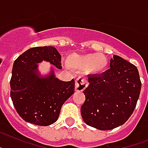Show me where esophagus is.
Listing matches in <instances>:
<instances>
[{
  "label": "esophagus",
  "instance_id": "obj_1",
  "mask_svg": "<svg viewBox=\"0 0 148 148\" xmlns=\"http://www.w3.org/2000/svg\"><path fill=\"white\" fill-rule=\"evenodd\" d=\"M88 82L84 79H82V78H78L75 81V91H84L88 86Z\"/></svg>",
  "mask_w": 148,
  "mask_h": 148
}]
</instances>
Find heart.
I'll return each mask as SVG.
<instances>
[{
	"label": "heart",
	"mask_w": 148,
	"mask_h": 148,
	"mask_svg": "<svg viewBox=\"0 0 148 148\" xmlns=\"http://www.w3.org/2000/svg\"><path fill=\"white\" fill-rule=\"evenodd\" d=\"M70 67L79 71H86L95 76H101L107 72L109 61L104 55L87 53L84 55L72 54L67 59Z\"/></svg>",
	"instance_id": "1"
}]
</instances>
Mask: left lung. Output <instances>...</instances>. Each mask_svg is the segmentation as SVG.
<instances>
[{"instance_id": "8db88e82", "label": "left lung", "mask_w": 148, "mask_h": 148, "mask_svg": "<svg viewBox=\"0 0 148 148\" xmlns=\"http://www.w3.org/2000/svg\"><path fill=\"white\" fill-rule=\"evenodd\" d=\"M110 66L101 76H88L89 85L83 91V120L99 130H110L124 124L136 107L141 88L135 65L113 55Z\"/></svg>"}]
</instances>
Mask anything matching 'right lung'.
I'll return each mask as SVG.
<instances>
[{"instance_id": "add662e5", "label": "right lung", "mask_w": 148, "mask_h": 148, "mask_svg": "<svg viewBox=\"0 0 148 148\" xmlns=\"http://www.w3.org/2000/svg\"><path fill=\"white\" fill-rule=\"evenodd\" d=\"M43 60L62 69L60 54L51 46L32 47L14 61L10 97L22 119L47 126L57 120L63 104L74 94L75 80L61 81L52 67L49 74L43 76L38 70V63Z\"/></svg>"}]
</instances>
